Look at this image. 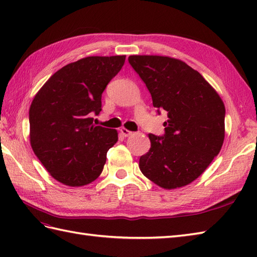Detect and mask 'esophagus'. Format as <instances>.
<instances>
[{
	"instance_id": "1",
	"label": "esophagus",
	"mask_w": 257,
	"mask_h": 257,
	"mask_svg": "<svg viewBox=\"0 0 257 257\" xmlns=\"http://www.w3.org/2000/svg\"><path fill=\"white\" fill-rule=\"evenodd\" d=\"M120 133L123 136V137H129V136L133 135V132H130V130L125 129V128H121L120 129Z\"/></svg>"
}]
</instances>
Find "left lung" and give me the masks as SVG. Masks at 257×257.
<instances>
[{
    "label": "left lung",
    "instance_id": "1",
    "mask_svg": "<svg viewBox=\"0 0 257 257\" xmlns=\"http://www.w3.org/2000/svg\"><path fill=\"white\" fill-rule=\"evenodd\" d=\"M128 61L150 91L158 112L168 113L165 135L149 134L151 148L140 157V170L163 189L188 185L222 148L224 103L198 70L180 59L132 55Z\"/></svg>",
    "mask_w": 257,
    "mask_h": 257
}]
</instances>
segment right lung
I'll return each instance as SVG.
<instances>
[{
    "instance_id": "obj_1",
    "label": "right lung",
    "mask_w": 257,
    "mask_h": 257,
    "mask_svg": "<svg viewBox=\"0 0 257 257\" xmlns=\"http://www.w3.org/2000/svg\"><path fill=\"white\" fill-rule=\"evenodd\" d=\"M125 55L89 56L52 75L30 107V143L51 176L68 187H83L100 176L116 129L92 123L101 94L124 64Z\"/></svg>"
}]
</instances>
